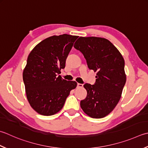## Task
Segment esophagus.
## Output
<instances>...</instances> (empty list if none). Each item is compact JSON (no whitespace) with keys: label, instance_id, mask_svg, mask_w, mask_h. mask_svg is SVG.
Instances as JSON below:
<instances>
[{"label":"esophagus","instance_id":"obj_1","mask_svg":"<svg viewBox=\"0 0 148 148\" xmlns=\"http://www.w3.org/2000/svg\"><path fill=\"white\" fill-rule=\"evenodd\" d=\"M83 86V84H81V83H77V87L78 88H82Z\"/></svg>","mask_w":148,"mask_h":148}]
</instances>
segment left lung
Instances as JSON below:
<instances>
[{
    "mask_svg": "<svg viewBox=\"0 0 148 148\" xmlns=\"http://www.w3.org/2000/svg\"><path fill=\"white\" fill-rule=\"evenodd\" d=\"M74 47L83 53L88 68L97 72L94 85H84L87 95L81 101V108L92 118L105 117L117 106L126 83L123 57L104 38L81 36Z\"/></svg>",
    "mask_w": 148,
    "mask_h": 148,
    "instance_id": "1",
    "label": "left lung"
}]
</instances>
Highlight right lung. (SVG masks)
Masks as SVG:
<instances>
[{"instance_id": "add662e5", "label": "right lung", "mask_w": 148, "mask_h": 148, "mask_svg": "<svg viewBox=\"0 0 148 148\" xmlns=\"http://www.w3.org/2000/svg\"><path fill=\"white\" fill-rule=\"evenodd\" d=\"M77 36L54 35L42 40L31 51L23 71L26 97L39 114L49 116L62 109L77 83L60 76Z\"/></svg>"}]
</instances>
